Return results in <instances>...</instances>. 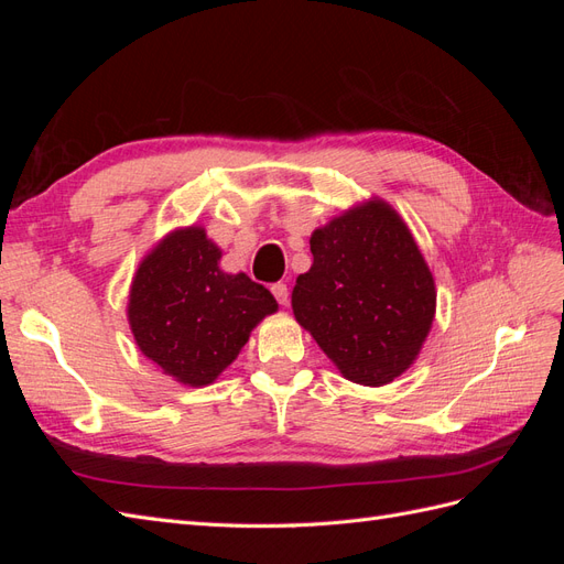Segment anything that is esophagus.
I'll return each mask as SVG.
<instances>
[{
	"mask_svg": "<svg viewBox=\"0 0 564 564\" xmlns=\"http://www.w3.org/2000/svg\"><path fill=\"white\" fill-rule=\"evenodd\" d=\"M270 292H272V296L278 299L280 305H286V303H289V286H286L284 282H275V284H272Z\"/></svg>",
	"mask_w": 564,
	"mask_h": 564,
	"instance_id": "1",
	"label": "esophagus"
}]
</instances>
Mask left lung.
Listing matches in <instances>:
<instances>
[{
    "instance_id": "obj_1",
    "label": "left lung",
    "mask_w": 564,
    "mask_h": 564,
    "mask_svg": "<svg viewBox=\"0 0 564 564\" xmlns=\"http://www.w3.org/2000/svg\"><path fill=\"white\" fill-rule=\"evenodd\" d=\"M313 265L292 308L346 379L383 386L416 360L435 317V282L402 218L377 199L311 237Z\"/></svg>"
}]
</instances>
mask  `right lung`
I'll return each instance as SVG.
<instances>
[{
  "label": "right lung",
  "mask_w": 564,
  "mask_h": 564,
  "mask_svg": "<svg viewBox=\"0 0 564 564\" xmlns=\"http://www.w3.org/2000/svg\"><path fill=\"white\" fill-rule=\"evenodd\" d=\"M220 249L193 226L152 249L135 272L129 324L135 344L164 373L185 386H207L224 371L251 329L278 301L245 272L218 268Z\"/></svg>",
  "instance_id": "add662e5"
}]
</instances>
